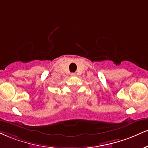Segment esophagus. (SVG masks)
I'll return each instance as SVG.
<instances>
[{"mask_svg":"<svg viewBox=\"0 0 148 148\" xmlns=\"http://www.w3.org/2000/svg\"><path fill=\"white\" fill-rule=\"evenodd\" d=\"M71 76H76V74H75V73H72V74H71Z\"/></svg>","mask_w":148,"mask_h":148,"instance_id":"34e87169","label":"esophagus"}]
</instances>
